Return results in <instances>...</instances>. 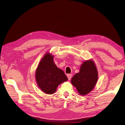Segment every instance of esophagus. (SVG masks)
I'll return each mask as SVG.
<instances>
[{
    "instance_id": "obj_1",
    "label": "esophagus",
    "mask_w": 125,
    "mask_h": 125,
    "mask_svg": "<svg viewBox=\"0 0 125 125\" xmlns=\"http://www.w3.org/2000/svg\"><path fill=\"white\" fill-rule=\"evenodd\" d=\"M72 74H69L67 75V77H68V80H71V79L72 78Z\"/></svg>"
}]
</instances>
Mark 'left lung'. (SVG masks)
Returning a JSON list of instances; mask_svg holds the SVG:
<instances>
[{"label": "left lung", "instance_id": "obj_1", "mask_svg": "<svg viewBox=\"0 0 125 125\" xmlns=\"http://www.w3.org/2000/svg\"><path fill=\"white\" fill-rule=\"evenodd\" d=\"M98 80V72L92 60L85 61L81 66L80 72L74 75L71 83L82 95H86L93 89Z\"/></svg>", "mask_w": 125, "mask_h": 125}]
</instances>
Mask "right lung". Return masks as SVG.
Here are the masks:
<instances>
[{
  "mask_svg": "<svg viewBox=\"0 0 125 125\" xmlns=\"http://www.w3.org/2000/svg\"><path fill=\"white\" fill-rule=\"evenodd\" d=\"M35 80L42 91L48 94H53L59 84L68 80L62 70L57 67L53 62V56L47 52L41 60L35 72Z\"/></svg>",
  "mask_w": 125,
  "mask_h": 125,
  "instance_id": "1",
  "label": "right lung"
}]
</instances>
